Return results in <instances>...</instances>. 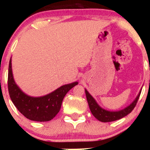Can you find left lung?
Segmentation results:
<instances>
[{
  "label": "left lung",
  "mask_w": 150,
  "mask_h": 150,
  "mask_svg": "<svg viewBox=\"0 0 150 150\" xmlns=\"http://www.w3.org/2000/svg\"><path fill=\"white\" fill-rule=\"evenodd\" d=\"M85 91H86V95L87 101H88V106H89V109L92 115L99 121L103 122H113L120 120L122 118L129 114L130 112L133 110L136 104H137V100L139 99V97L141 93V89L132 104H129L128 107H126L124 109L117 111H110L102 108L101 107L98 105L95 99L90 95L89 92L86 89H85Z\"/></svg>",
  "instance_id": "8db88e82"
}]
</instances>
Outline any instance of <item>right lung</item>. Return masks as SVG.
<instances>
[{
    "label": "right lung",
    "mask_w": 150,
    "mask_h": 150,
    "mask_svg": "<svg viewBox=\"0 0 150 150\" xmlns=\"http://www.w3.org/2000/svg\"><path fill=\"white\" fill-rule=\"evenodd\" d=\"M78 82L64 85L52 91L51 93L40 97L28 95L17 86L12 71L10 59L8 71V90L10 97L18 110L27 119L36 122H47L52 120L59 112L62 100Z\"/></svg>",
    "instance_id": "1"
}]
</instances>
